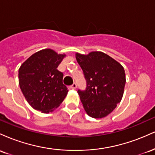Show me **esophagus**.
Returning <instances> with one entry per match:
<instances>
[{
	"mask_svg": "<svg viewBox=\"0 0 155 155\" xmlns=\"http://www.w3.org/2000/svg\"><path fill=\"white\" fill-rule=\"evenodd\" d=\"M70 87L71 88L72 90H75V89L76 88V83H74L72 85H71Z\"/></svg>",
	"mask_w": 155,
	"mask_h": 155,
	"instance_id": "esophagus-1",
	"label": "esophagus"
}]
</instances>
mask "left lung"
Returning a JSON list of instances; mask_svg holds the SVG:
<instances>
[{"mask_svg":"<svg viewBox=\"0 0 155 155\" xmlns=\"http://www.w3.org/2000/svg\"><path fill=\"white\" fill-rule=\"evenodd\" d=\"M87 81L85 90H78L85 111L92 118L109 114L120 102L125 85L124 68L101 51L76 54Z\"/></svg>","mask_w":155,"mask_h":155,"instance_id":"8db88e82","label":"left lung"}]
</instances>
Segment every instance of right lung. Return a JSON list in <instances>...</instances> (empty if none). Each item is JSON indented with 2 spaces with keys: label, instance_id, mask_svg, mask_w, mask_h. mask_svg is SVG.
<instances>
[{
  "label": "right lung",
  "instance_id": "1",
  "mask_svg": "<svg viewBox=\"0 0 155 155\" xmlns=\"http://www.w3.org/2000/svg\"><path fill=\"white\" fill-rule=\"evenodd\" d=\"M65 54L51 49L31 55L19 69V84L28 103L34 109L49 113L61 104L68 89L63 74L57 69Z\"/></svg>",
  "mask_w": 155,
  "mask_h": 155
}]
</instances>
